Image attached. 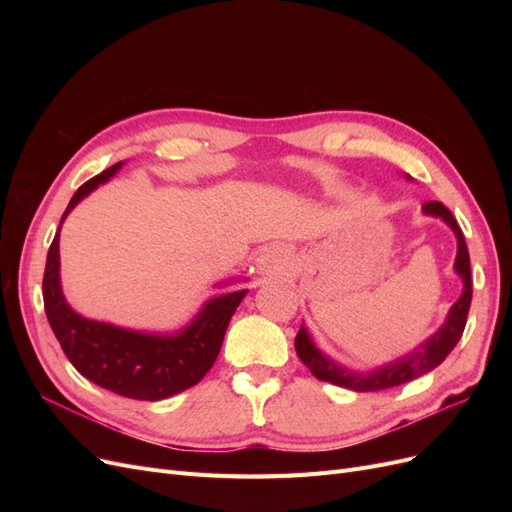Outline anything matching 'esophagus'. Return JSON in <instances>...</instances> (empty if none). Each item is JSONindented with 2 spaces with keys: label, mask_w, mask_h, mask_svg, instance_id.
Returning a JSON list of instances; mask_svg holds the SVG:
<instances>
[{
  "label": "esophagus",
  "mask_w": 512,
  "mask_h": 512,
  "mask_svg": "<svg viewBox=\"0 0 512 512\" xmlns=\"http://www.w3.org/2000/svg\"><path fill=\"white\" fill-rule=\"evenodd\" d=\"M256 265L262 275H273L286 269L288 256L282 247H267V250H262L260 256L256 258Z\"/></svg>",
  "instance_id": "34e87169"
}]
</instances>
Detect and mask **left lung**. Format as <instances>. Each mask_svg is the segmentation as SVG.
<instances>
[{"instance_id":"left-lung-1","label":"left lung","mask_w":512,"mask_h":512,"mask_svg":"<svg viewBox=\"0 0 512 512\" xmlns=\"http://www.w3.org/2000/svg\"><path fill=\"white\" fill-rule=\"evenodd\" d=\"M423 211L429 215H438V218H442L448 226H451L457 235L455 271L463 280V292L459 301L451 307V312H448L444 327L438 333H433V337L427 339L425 344L418 346L414 352L401 356V359L389 365H382L374 371H369V374H354V371H348L344 367H339L337 363H333L331 359H327V356L314 346L307 331L301 327L297 337H294V348H297L299 359L309 367V371H312L318 380L344 386V389H350L356 393L393 389V386L410 382L414 378H421L433 367H438L457 346V342L463 335V329H466L468 309L472 303V275H470L468 245H466V239H463V232L457 220L453 218V213L448 211L442 203H438V200H429V203L423 205Z\"/></svg>"}]
</instances>
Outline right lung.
I'll use <instances>...</instances> for the list:
<instances>
[{"mask_svg":"<svg viewBox=\"0 0 512 512\" xmlns=\"http://www.w3.org/2000/svg\"><path fill=\"white\" fill-rule=\"evenodd\" d=\"M119 166L121 162L83 183L61 215V222L79 200L111 179ZM245 292L237 290L211 299L188 329L170 337L136 333L106 322L87 320L70 309L61 294L59 230L49 247L42 280L46 318L76 371L102 389L143 401L166 399L203 380L218 359L228 322Z\"/></svg>","mask_w":512,"mask_h":512,"instance_id":"add662e5","label":"right lung"}]
</instances>
